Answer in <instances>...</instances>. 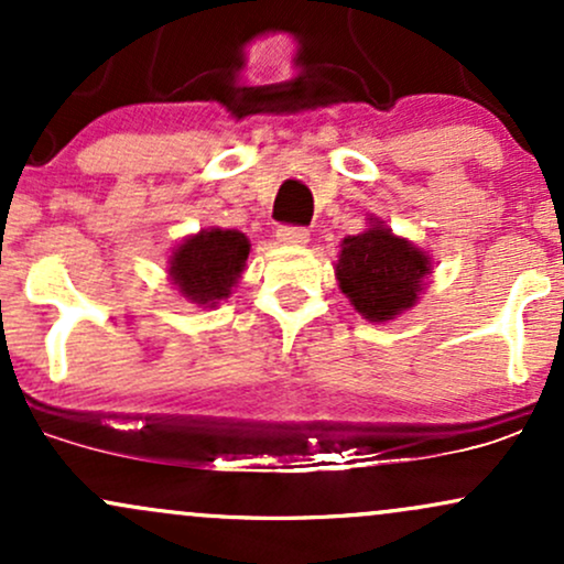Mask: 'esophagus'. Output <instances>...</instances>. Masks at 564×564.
Segmentation results:
<instances>
[{
    "instance_id": "34e87169",
    "label": "esophagus",
    "mask_w": 564,
    "mask_h": 564,
    "mask_svg": "<svg viewBox=\"0 0 564 564\" xmlns=\"http://www.w3.org/2000/svg\"><path fill=\"white\" fill-rule=\"evenodd\" d=\"M278 241L286 246H302L310 241V230L300 228V225H281L278 228Z\"/></svg>"
}]
</instances>
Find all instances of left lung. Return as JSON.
I'll use <instances>...</instances> for the list:
<instances>
[{
    "instance_id": "1",
    "label": "left lung",
    "mask_w": 564,
    "mask_h": 564,
    "mask_svg": "<svg viewBox=\"0 0 564 564\" xmlns=\"http://www.w3.org/2000/svg\"><path fill=\"white\" fill-rule=\"evenodd\" d=\"M426 273L430 260L424 251L413 249L381 225L345 238L336 264L341 291L368 321H392L413 307Z\"/></svg>"
}]
</instances>
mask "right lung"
Returning a JSON list of instances; mask_svg holds the SVG:
<instances>
[{
	"label": "right lung",
	"instance_id": "add662e5",
	"mask_svg": "<svg viewBox=\"0 0 564 564\" xmlns=\"http://www.w3.org/2000/svg\"><path fill=\"white\" fill-rule=\"evenodd\" d=\"M249 257V241L238 230H200L172 254L170 275L191 302L217 304L230 294Z\"/></svg>",
	"mask_w": 564,
	"mask_h": 564
}]
</instances>
